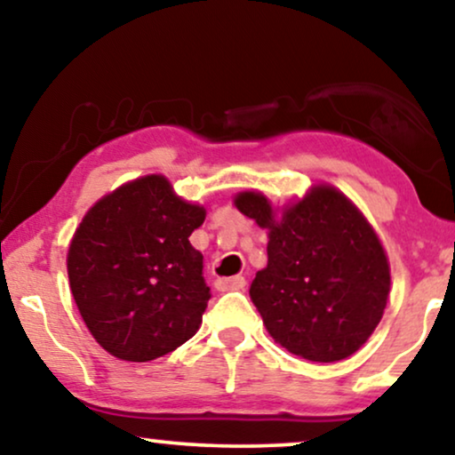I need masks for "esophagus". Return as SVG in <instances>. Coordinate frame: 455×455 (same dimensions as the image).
<instances>
[{
	"label": "esophagus",
	"instance_id": "esophagus-1",
	"mask_svg": "<svg viewBox=\"0 0 455 455\" xmlns=\"http://www.w3.org/2000/svg\"><path fill=\"white\" fill-rule=\"evenodd\" d=\"M246 285V279L242 275H235V277H220L215 279V288L220 291H228V290H244Z\"/></svg>",
	"mask_w": 455,
	"mask_h": 455
}]
</instances>
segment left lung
<instances>
[{
	"instance_id": "obj_1",
	"label": "left lung",
	"mask_w": 455,
	"mask_h": 455,
	"mask_svg": "<svg viewBox=\"0 0 455 455\" xmlns=\"http://www.w3.org/2000/svg\"><path fill=\"white\" fill-rule=\"evenodd\" d=\"M235 207L269 229V263L251 283L271 338L296 356L335 363L358 350L381 321L389 265L358 209L329 186L273 220L269 201L242 192Z\"/></svg>"
}]
</instances>
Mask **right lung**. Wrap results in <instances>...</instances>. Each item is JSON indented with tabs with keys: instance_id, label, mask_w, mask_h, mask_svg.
Masks as SVG:
<instances>
[{
	"instance_id": "obj_1",
	"label": "right lung",
	"mask_w": 455,
	"mask_h": 455,
	"mask_svg": "<svg viewBox=\"0 0 455 455\" xmlns=\"http://www.w3.org/2000/svg\"><path fill=\"white\" fill-rule=\"evenodd\" d=\"M204 209L164 176L134 180L101 198L68 251L72 296L99 346L147 363L188 341L211 298L203 254L190 246Z\"/></svg>"
}]
</instances>
